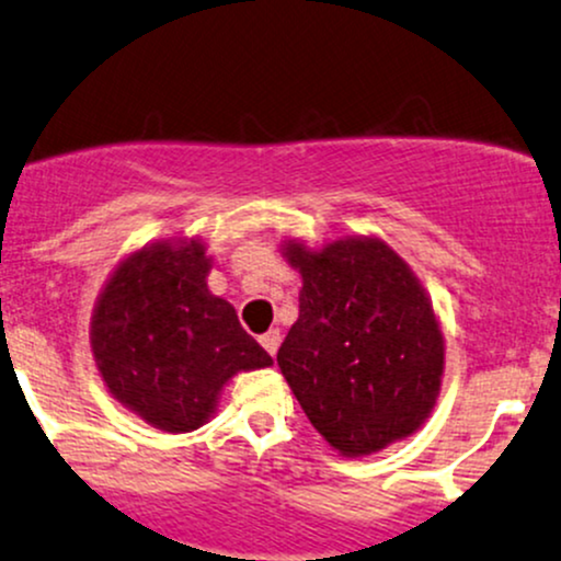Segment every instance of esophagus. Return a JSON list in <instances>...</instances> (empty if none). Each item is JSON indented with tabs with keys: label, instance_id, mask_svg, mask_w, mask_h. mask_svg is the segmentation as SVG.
<instances>
[{
	"label": "esophagus",
	"instance_id": "esophagus-1",
	"mask_svg": "<svg viewBox=\"0 0 561 561\" xmlns=\"http://www.w3.org/2000/svg\"><path fill=\"white\" fill-rule=\"evenodd\" d=\"M279 343H282L279 330H268L266 334H261V345H263V351L268 353V356H274V353L279 351Z\"/></svg>",
	"mask_w": 561,
	"mask_h": 561
}]
</instances>
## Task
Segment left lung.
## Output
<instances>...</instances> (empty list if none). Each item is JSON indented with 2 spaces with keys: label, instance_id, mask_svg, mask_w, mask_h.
<instances>
[{
  "label": "left lung",
  "instance_id": "1",
  "mask_svg": "<svg viewBox=\"0 0 561 561\" xmlns=\"http://www.w3.org/2000/svg\"><path fill=\"white\" fill-rule=\"evenodd\" d=\"M285 255L302 289L276 364L313 427L345 456L416 433L440 392L443 334L414 272L377 237L289 240Z\"/></svg>",
  "mask_w": 561,
  "mask_h": 561
}]
</instances>
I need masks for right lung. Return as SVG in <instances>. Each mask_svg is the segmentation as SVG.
<instances>
[{
    "mask_svg": "<svg viewBox=\"0 0 561 561\" xmlns=\"http://www.w3.org/2000/svg\"><path fill=\"white\" fill-rule=\"evenodd\" d=\"M208 272L203 242H156L115 268L94 306L92 351L107 390L165 433L197 430L227 379L272 366L234 308L210 295Z\"/></svg>",
    "mask_w": 561,
    "mask_h": 561,
    "instance_id": "add662e5",
    "label": "right lung"
}]
</instances>
